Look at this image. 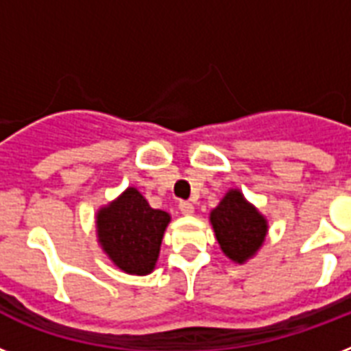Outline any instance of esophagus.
<instances>
[{
  "mask_svg": "<svg viewBox=\"0 0 351 351\" xmlns=\"http://www.w3.org/2000/svg\"><path fill=\"white\" fill-rule=\"evenodd\" d=\"M178 209H180L182 215H193L195 213V204L189 202V200H182V202L178 204Z\"/></svg>",
  "mask_w": 351,
  "mask_h": 351,
  "instance_id": "1",
  "label": "esophagus"
}]
</instances>
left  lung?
Segmentation results:
<instances>
[{"label": "left lung", "instance_id": "1", "mask_svg": "<svg viewBox=\"0 0 351 351\" xmlns=\"http://www.w3.org/2000/svg\"><path fill=\"white\" fill-rule=\"evenodd\" d=\"M211 224L222 251L239 264L255 255L267 231L266 219L237 189L211 211Z\"/></svg>", "mask_w": 351, "mask_h": 351}]
</instances>
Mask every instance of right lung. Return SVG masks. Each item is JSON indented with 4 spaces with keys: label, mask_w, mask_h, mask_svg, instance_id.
<instances>
[{
    "label": "right lung",
    "mask_w": 351,
    "mask_h": 351,
    "mask_svg": "<svg viewBox=\"0 0 351 351\" xmlns=\"http://www.w3.org/2000/svg\"><path fill=\"white\" fill-rule=\"evenodd\" d=\"M169 215L153 209L138 189L129 187L96 217L98 240L109 258L131 275L153 271Z\"/></svg>",
    "instance_id": "right-lung-1"
}]
</instances>
